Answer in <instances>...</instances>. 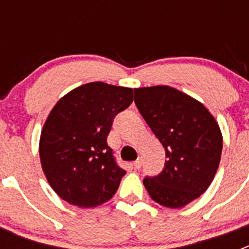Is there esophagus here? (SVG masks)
I'll list each match as a JSON object with an SVG mask.
<instances>
[{
    "mask_svg": "<svg viewBox=\"0 0 249 249\" xmlns=\"http://www.w3.org/2000/svg\"><path fill=\"white\" fill-rule=\"evenodd\" d=\"M133 167H135L136 169H140L141 167H142V160H135V162H133Z\"/></svg>",
    "mask_w": 249,
    "mask_h": 249,
    "instance_id": "esophagus-1",
    "label": "esophagus"
}]
</instances>
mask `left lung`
I'll return each instance as SVG.
<instances>
[{
    "instance_id": "obj_1",
    "label": "left lung",
    "mask_w": 249,
    "mask_h": 249,
    "mask_svg": "<svg viewBox=\"0 0 249 249\" xmlns=\"http://www.w3.org/2000/svg\"><path fill=\"white\" fill-rule=\"evenodd\" d=\"M135 103L163 146L166 163L143 184L160 206L181 208L212 183L222 153V133L210 111L168 86L135 89Z\"/></svg>"
}]
</instances>
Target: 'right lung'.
<instances>
[{"label": "right lung", "instance_id": "obj_1", "mask_svg": "<svg viewBox=\"0 0 249 249\" xmlns=\"http://www.w3.org/2000/svg\"><path fill=\"white\" fill-rule=\"evenodd\" d=\"M133 101V89L91 82L56 103L39 138V158L52 190L68 203L92 208L114 196L126 171L107 144L114 117Z\"/></svg>", "mask_w": 249, "mask_h": 249}]
</instances>
